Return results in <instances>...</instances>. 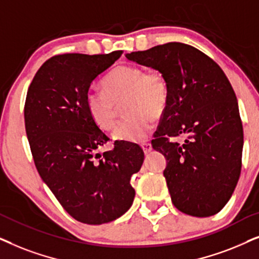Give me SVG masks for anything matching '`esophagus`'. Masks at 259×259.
<instances>
[{
    "mask_svg": "<svg viewBox=\"0 0 259 259\" xmlns=\"http://www.w3.org/2000/svg\"><path fill=\"white\" fill-rule=\"evenodd\" d=\"M142 149H143V151H144V154L148 155V154L150 153L151 150H153V147H151L150 143H143V144H142Z\"/></svg>",
    "mask_w": 259,
    "mask_h": 259,
    "instance_id": "1",
    "label": "esophagus"
}]
</instances>
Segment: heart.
Listing matches in <instances>:
<instances>
[{"mask_svg": "<svg viewBox=\"0 0 259 259\" xmlns=\"http://www.w3.org/2000/svg\"><path fill=\"white\" fill-rule=\"evenodd\" d=\"M104 91H90L86 109L99 127L110 130L117 118L118 105L127 115L116 126L115 140L140 143L147 140L156 118L163 115L169 99L167 79L158 70H147L133 65H120L105 75Z\"/></svg>", "mask_w": 259, "mask_h": 259, "instance_id": "obj_1", "label": "heart"}]
</instances>
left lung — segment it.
<instances>
[{
  "instance_id": "1",
  "label": "left lung",
  "mask_w": 259,
  "mask_h": 259,
  "mask_svg": "<svg viewBox=\"0 0 259 259\" xmlns=\"http://www.w3.org/2000/svg\"><path fill=\"white\" fill-rule=\"evenodd\" d=\"M125 57L161 71L169 86L151 144L167 160L163 175L171 202L188 215L217 214L232 196L242 170L243 125L229 79L214 60L181 42ZM179 135H188L184 145L169 140Z\"/></svg>"
}]
</instances>
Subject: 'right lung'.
Listing matches in <instances>:
<instances>
[{
    "mask_svg": "<svg viewBox=\"0 0 259 259\" xmlns=\"http://www.w3.org/2000/svg\"><path fill=\"white\" fill-rule=\"evenodd\" d=\"M120 55H54L36 72L26 97V133L36 169L65 211L89 225L112 222L132 207L130 179L144 160L137 144L115 142L112 150L98 154L109 137L86 109L91 82Z\"/></svg>",
    "mask_w": 259,
    "mask_h": 259,
    "instance_id": "right-lung-1",
    "label": "right lung"
}]
</instances>
